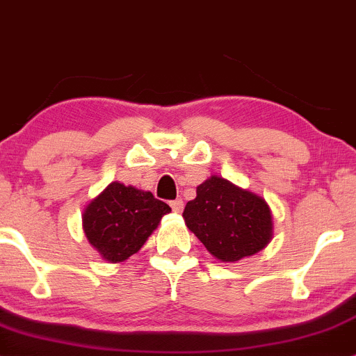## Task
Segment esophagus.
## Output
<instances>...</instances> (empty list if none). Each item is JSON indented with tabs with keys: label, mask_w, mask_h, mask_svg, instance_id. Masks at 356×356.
<instances>
[{
	"label": "esophagus",
	"mask_w": 356,
	"mask_h": 356,
	"mask_svg": "<svg viewBox=\"0 0 356 356\" xmlns=\"http://www.w3.org/2000/svg\"><path fill=\"white\" fill-rule=\"evenodd\" d=\"M170 207H172V211L175 212V214H181V212L184 211L182 199H175V201L170 202Z\"/></svg>",
	"instance_id": "obj_1"
}]
</instances>
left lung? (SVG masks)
I'll return each mask as SVG.
<instances>
[{
    "label": "left lung",
    "instance_id": "1",
    "mask_svg": "<svg viewBox=\"0 0 356 356\" xmlns=\"http://www.w3.org/2000/svg\"><path fill=\"white\" fill-rule=\"evenodd\" d=\"M195 192L182 218L216 259L238 263L271 243L273 214L261 195L219 175L207 177Z\"/></svg>",
    "mask_w": 356,
    "mask_h": 356
}]
</instances>
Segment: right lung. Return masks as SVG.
<instances>
[{
    "mask_svg": "<svg viewBox=\"0 0 356 356\" xmlns=\"http://www.w3.org/2000/svg\"><path fill=\"white\" fill-rule=\"evenodd\" d=\"M170 207L152 192L110 182L87 204L81 224L90 246L108 263H124L140 251Z\"/></svg>",
    "mask_w": 356,
    "mask_h": 356,
    "instance_id": "right-lung-1",
    "label": "right lung"
}]
</instances>
